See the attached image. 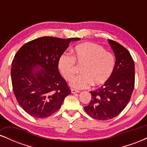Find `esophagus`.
<instances>
[{"label": "esophagus", "instance_id": "34e87169", "mask_svg": "<svg viewBox=\"0 0 147 147\" xmlns=\"http://www.w3.org/2000/svg\"><path fill=\"white\" fill-rule=\"evenodd\" d=\"M80 92L79 90H75V89H72L71 90V92L72 94H75V93H79V92Z\"/></svg>", "mask_w": 147, "mask_h": 147}]
</instances>
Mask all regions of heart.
I'll list each match as a JSON object with an SVG mask.
<instances>
[{
    "label": "heart",
    "mask_w": 147,
    "mask_h": 147,
    "mask_svg": "<svg viewBox=\"0 0 147 147\" xmlns=\"http://www.w3.org/2000/svg\"><path fill=\"white\" fill-rule=\"evenodd\" d=\"M73 52V57L68 53L62 54L58 61L60 72L68 81L75 76V61L78 65H83L81 68L82 75L70 82L72 88L84 89L92 84L103 85L109 80L115 66V59L112 54L106 52L101 45L90 42L77 45Z\"/></svg>",
    "instance_id": "1"
}]
</instances>
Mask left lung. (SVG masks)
Returning a JSON list of instances; mask_svg holds the SVG:
<instances>
[{"mask_svg":"<svg viewBox=\"0 0 147 147\" xmlns=\"http://www.w3.org/2000/svg\"><path fill=\"white\" fill-rule=\"evenodd\" d=\"M108 41L115 57L113 73L106 84L90 91V102L84 107L91 117L99 120L112 119L124 110L135 84V65L131 54L117 42Z\"/></svg>","mask_w":147,"mask_h":147,"instance_id":"8db88e82","label":"left lung"}]
</instances>
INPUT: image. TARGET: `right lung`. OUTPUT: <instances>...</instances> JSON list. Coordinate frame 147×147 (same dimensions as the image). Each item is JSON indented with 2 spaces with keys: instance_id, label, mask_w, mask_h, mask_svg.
<instances>
[{
  "instance_id": "add662e5",
  "label": "right lung",
  "mask_w": 147,
  "mask_h": 147,
  "mask_svg": "<svg viewBox=\"0 0 147 147\" xmlns=\"http://www.w3.org/2000/svg\"><path fill=\"white\" fill-rule=\"evenodd\" d=\"M79 40L43 36L25 43L16 54L11 68L13 91L19 105L31 116L49 117L70 94L58 61L70 42Z\"/></svg>"
}]
</instances>
